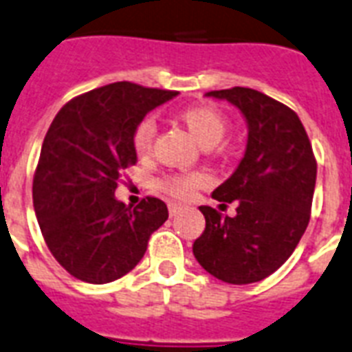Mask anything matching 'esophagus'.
I'll use <instances>...</instances> for the list:
<instances>
[{
  "label": "esophagus",
  "instance_id": "obj_1",
  "mask_svg": "<svg viewBox=\"0 0 352 352\" xmlns=\"http://www.w3.org/2000/svg\"><path fill=\"white\" fill-rule=\"evenodd\" d=\"M182 209H184V206H182V204H168V213H170V217H176V214L179 213V211H182Z\"/></svg>",
  "mask_w": 352,
  "mask_h": 352
}]
</instances>
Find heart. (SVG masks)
I'll list each match as a JSON object with an SVG mask.
<instances>
[{"label": "heart", "instance_id": "b5f03b06", "mask_svg": "<svg viewBox=\"0 0 352 352\" xmlns=\"http://www.w3.org/2000/svg\"><path fill=\"white\" fill-rule=\"evenodd\" d=\"M178 119L204 148H213L217 143H220V139L224 138L226 130H228L226 116L219 108L211 104L187 106L179 111ZM152 138H154V122L151 119L139 122L132 135V148L135 156L146 157L151 154ZM206 184L207 176L201 173L170 174V176L157 179V187L163 192L179 198V200L190 198L196 189H200Z\"/></svg>", "mask_w": 352, "mask_h": 352}]
</instances>
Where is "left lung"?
<instances>
[{"instance_id":"8db88e82","label":"left lung","mask_w":352,"mask_h":352,"mask_svg":"<svg viewBox=\"0 0 352 352\" xmlns=\"http://www.w3.org/2000/svg\"><path fill=\"white\" fill-rule=\"evenodd\" d=\"M246 117L248 145L239 167L213 190L236 201L235 217L201 206L206 230L192 244L201 268L230 285L266 279L294 253L310 220L316 187L312 145L298 113L252 88L219 89Z\"/></svg>"}]
</instances>
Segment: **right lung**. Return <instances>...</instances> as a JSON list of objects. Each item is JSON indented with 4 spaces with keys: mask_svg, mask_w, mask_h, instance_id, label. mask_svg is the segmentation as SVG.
<instances>
[{
    "mask_svg": "<svg viewBox=\"0 0 352 352\" xmlns=\"http://www.w3.org/2000/svg\"><path fill=\"white\" fill-rule=\"evenodd\" d=\"M176 95L113 82L65 102L51 122L32 179V201L49 252L73 277L104 285L126 275L168 219L160 198L146 196L132 209L113 195L122 170L138 162L135 126Z\"/></svg>",
    "mask_w": 352,
    "mask_h": 352,
    "instance_id": "1",
    "label": "right lung"
}]
</instances>
